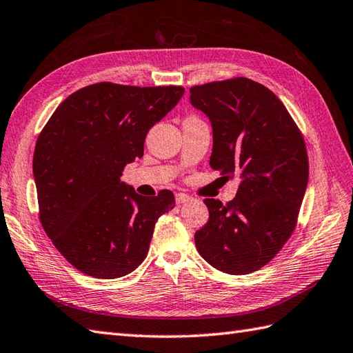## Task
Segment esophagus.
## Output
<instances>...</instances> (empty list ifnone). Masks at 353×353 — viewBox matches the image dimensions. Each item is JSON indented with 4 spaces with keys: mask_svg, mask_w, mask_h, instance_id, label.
Instances as JSON below:
<instances>
[{
    "mask_svg": "<svg viewBox=\"0 0 353 353\" xmlns=\"http://www.w3.org/2000/svg\"><path fill=\"white\" fill-rule=\"evenodd\" d=\"M190 200H191V197L186 196V194H182V192L176 194V203L177 205H185V203H188Z\"/></svg>",
    "mask_w": 353,
    "mask_h": 353,
    "instance_id": "obj_1",
    "label": "esophagus"
}]
</instances>
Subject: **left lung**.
Segmentation results:
<instances>
[{
    "label": "left lung",
    "mask_w": 353,
    "mask_h": 353,
    "mask_svg": "<svg viewBox=\"0 0 353 353\" xmlns=\"http://www.w3.org/2000/svg\"><path fill=\"white\" fill-rule=\"evenodd\" d=\"M190 92L212 125L209 165L224 179L239 177L228 205L205 200L209 220L194 235L196 247L220 272H256L294 230L308 185L303 138L282 101L256 81H212Z\"/></svg>",
    "instance_id": "8db88e82"
}]
</instances>
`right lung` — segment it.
Instances as JSON below:
<instances>
[{
  "instance_id": "right-lung-1",
  "label": "right lung",
  "mask_w": 353,
  "mask_h": 353,
  "mask_svg": "<svg viewBox=\"0 0 353 353\" xmlns=\"http://www.w3.org/2000/svg\"><path fill=\"white\" fill-rule=\"evenodd\" d=\"M183 94L182 86L95 83L71 94L43 127L33 156L41 223L79 272L115 279L145 259L174 196H139L121 182L123 170L144 156L148 130Z\"/></svg>"
}]
</instances>
